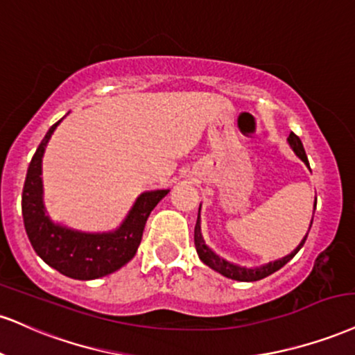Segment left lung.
<instances>
[{
	"mask_svg": "<svg viewBox=\"0 0 355 355\" xmlns=\"http://www.w3.org/2000/svg\"><path fill=\"white\" fill-rule=\"evenodd\" d=\"M288 144L291 145L294 153H296V155L300 157L302 162H304L307 168H309V162H307V155L304 152V147H302V142H301L300 137L294 134V132H291L288 137ZM314 208H315V205H314ZM311 225H313V221H311ZM309 230H311V226H309ZM306 238H307V234L304 236V240L300 243V246H297L291 254L284 256V258L276 259V261H271L268 264H263V266H259V268H243V266H238V264L226 261V259H223V258H220L215 251H211L210 248L205 245L202 228H200V213H198V218H196V225H195V248H196V253H198V258L202 259L207 266H210L211 270L218 271L220 275H223L234 281H246V283H251V281H259V279H263V277L276 272L277 270H281L286 263L291 261L294 256H296L297 251H300L302 245L306 243Z\"/></svg>",
	"mask_w": 355,
	"mask_h": 355,
	"instance_id": "1",
	"label": "left lung"
}]
</instances>
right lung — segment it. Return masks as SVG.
<instances>
[{
  "label": "right lung",
  "instance_id": "right-lung-1",
  "mask_svg": "<svg viewBox=\"0 0 355 355\" xmlns=\"http://www.w3.org/2000/svg\"><path fill=\"white\" fill-rule=\"evenodd\" d=\"M61 121L48 130L28 166L21 198L24 228L34 251L51 268L72 279H97L121 270L134 258L148 215L170 190L145 191L122 225L109 233H83L53 223L42 203L41 165L46 145Z\"/></svg>",
  "mask_w": 355,
  "mask_h": 355
}]
</instances>
